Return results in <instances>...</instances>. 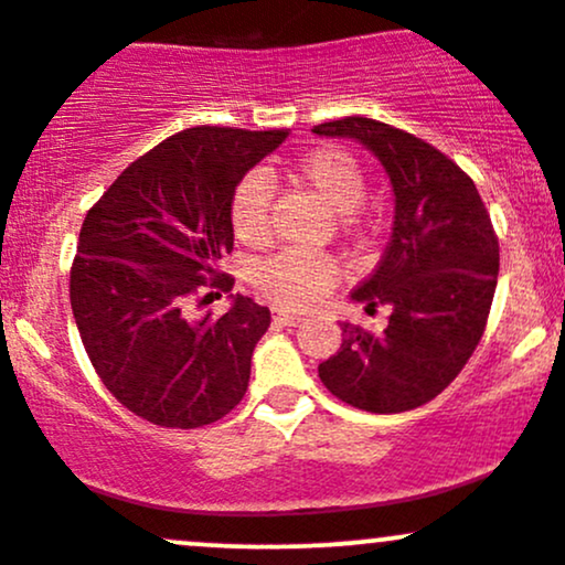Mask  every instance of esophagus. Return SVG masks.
<instances>
[{"instance_id": "esophagus-1", "label": "esophagus", "mask_w": 565, "mask_h": 565, "mask_svg": "<svg viewBox=\"0 0 565 565\" xmlns=\"http://www.w3.org/2000/svg\"><path fill=\"white\" fill-rule=\"evenodd\" d=\"M271 318H275V323H280V326H296V323H301V315H296V312H282V309H275V315H271Z\"/></svg>"}]
</instances>
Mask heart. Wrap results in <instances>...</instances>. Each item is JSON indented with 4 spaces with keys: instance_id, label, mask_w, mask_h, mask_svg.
Masks as SVG:
<instances>
[{
    "instance_id": "b5f03b06",
    "label": "heart",
    "mask_w": 565,
    "mask_h": 565,
    "mask_svg": "<svg viewBox=\"0 0 565 565\" xmlns=\"http://www.w3.org/2000/svg\"><path fill=\"white\" fill-rule=\"evenodd\" d=\"M290 178L312 191L333 215H344V226H361V204L366 196V174L350 150L320 145L307 150L290 167ZM271 185L264 174H247L232 193V228L242 245H264L269 236ZM337 264L301 250H282L260 260L253 271V285L271 305L307 309L318 305L337 285Z\"/></svg>"
}]
</instances>
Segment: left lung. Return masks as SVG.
<instances>
[{
    "instance_id": "obj_1",
    "label": "left lung",
    "mask_w": 565,
    "mask_h": 565,
    "mask_svg": "<svg viewBox=\"0 0 565 565\" xmlns=\"http://www.w3.org/2000/svg\"><path fill=\"white\" fill-rule=\"evenodd\" d=\"M312 131L372 150L396 196L391 242L353 290L366 312L391 307L385 331L342 323V348L318 374L358 409H417L458 377L482 339L499 282V236L475 180L420 137L361 115Z\"/></svg>"
}]
</instances>
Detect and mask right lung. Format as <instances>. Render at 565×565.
I'll return each instance as SVG.
<instances>
[{"label":"right lung","instance_id":"1","mask_svg":"<svg viewBox=\"0 0 565 565\" xmlns=\"http://www.w3.org/2000/svg\"><path fill=\"white\" fill-rule=\"evenodd\" d=\"M285 137L180 131L129 163L83 221L70 271L83 348L107 391L153 426H210L245 396L269 309L236 294L221 318H191V301L234 288L217 269L234 250L232 193Z\"/></svg>","mask_w":565,"mask_h":565}]
</instances>
